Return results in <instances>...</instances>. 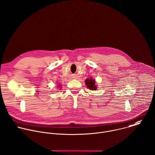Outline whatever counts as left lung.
Returning a JSON list of instances; mask_svg holds the SVG:
<instances>
[{"label":"left lung","mask_w":155,"mask_h":155,"mask_svg":"<svg viewBox=\"0 0 155 155\" xmlns=\"http://www.w3.org/2000/svg\"><path fill=\"white\" fill-rule=\"evenodd\" d=\"M95 80L92 78H90V79L87 78L85 81V84L87 86V87L91 90H96L97 89V87L95 84Z\"/></svg>","instance_id":"left-lung-1"}]
</instances>
